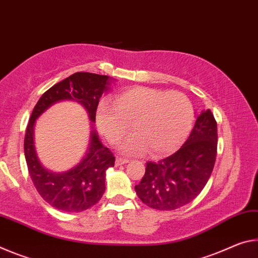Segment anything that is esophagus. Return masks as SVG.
I'll return each mask as SVG.
<instances>
[{
    "label": "esophagus",
    "instance_id": "34e87169",
    "mask_svg": "<svg viewBox=\"0 0 258 258\" xmlns=\"http://www.w3.org/2000/svg\"><path fill=\"white\" fill-rule=\"evenodd\" d=\"M128 162H129V160L123 159V158H116V160H115L116 166H121V164H124V163H128Z\"/></svg>",
    "mask_w": 258,
    "mask_h": 258
}]
</instances>
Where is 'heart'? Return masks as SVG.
I'll return each instance as SVG.
<instances>
[{"label": "heart", "mask_w": 258, "mask_h": 258, "mask_svg": "<svg viewBox=\"0 0 258 258\" xmlns=\"http://www.w3.org/2000/svg\"><path fill=\"white\" fill-rule=\"evenodd\" d=\"M194 119L193 105L178 91L135 87L101 101L96 112L99 132L109 143L121 141L133 125L135 135L121 145L125 154L150 149L154 157L176 151L187 138Z\"/></svg>", "instance_id": "heart-1"}]
</instances>
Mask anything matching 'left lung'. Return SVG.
Wrapping results in <instances>:
<instances>
[{
  "label": "left lung",
  "mask_w": 258,
  "mask_h": 258,
  "mask_svg": "<svg viewBox=\"0 0 258 258\" xmlns=\"http://www.w3.org/2000/svg\"><path fill=\"white\" fill-rule=\"evenodd\" d=\"M217 123L210 109L202 111L187 141L170 157L146 163L135 191L146 206L175 210L189 204L206 186L216 161Z\"/></svg>",
  "instance_id": "left-lung-1"
}]
</instances>
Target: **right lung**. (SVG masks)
<instances>
[{"label":"right lung","mask_w":258,"mask_h":258,"mask_svg":"<svg viewBox=\"0 0 258 258\" xmlns=\"http://www.w3.org/2000/svg\"><path fill=\"white\" fill-rule=\"evenodd\" d=\"M107 75L78 72L46 90L34 107L25 134L24 151L28 172L36 191L43 200L66 213H81L98 202L105 192V176L114 167L115 157L101 144L91 126L89 146L77 166L64 172H52L42 166L34 146V124L37 117L53 104L74 100L86 108L91 122H96V111L103 92L109 86Z\"/></svg>","instance_id":"add662e5"}]
</instances>
